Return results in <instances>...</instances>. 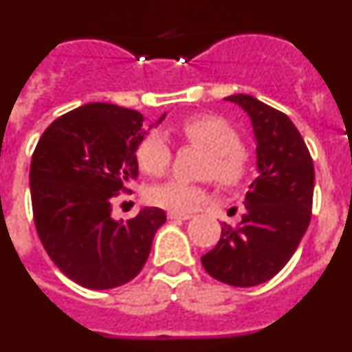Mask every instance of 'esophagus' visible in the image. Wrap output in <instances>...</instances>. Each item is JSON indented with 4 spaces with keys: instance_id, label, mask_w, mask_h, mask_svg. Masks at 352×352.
Segmentation results:
<instances>
[{
    "instance_id": "obj_1",
    "label": "esophagus",
    "mask_w": 352,
    "mask_h": 352,
    "mask_svg": "<svg viewBox=\"0 0 352 352\" xmlns=\"http://www.w3.org/2000/svg\"><path fill=\"white\" fill-rule=\"evenodd\" d=\"M167 217H169L170 220H190L194 214L190 213H178V211H169L167 213Z\"/></svg>"
}]
</instances>
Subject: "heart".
I'll use <instances>...</instances> for the list:
<instances>
[{
  "label": "heart",
  "instance_id": "1",
  "mask_svg": "<svg viewBox=\"0 0 352 352\" xmlns=\"http://www.w3.org/2000/svg\"><path fill=\"white\" fill-rule=\"evenodd\" d=\"M179 133L186 142L208 151L203 174L214 178L223 186H238L247 178L250 157L241 146L238 130L214 114H194L179 121ZM139 169L149 176H162L170 166L173 148L164 133L151 130L141 139L135 149ZM208 199V185L169 179L148 190V201L153 206L186 213L199 208Z\"/></svg>",
  "mask_w": 352,
  "mask_h": 352
}]
</instances>
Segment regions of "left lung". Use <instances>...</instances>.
<instances>
[{
  "instance_id": "1",
  "label": "left lung",
  "mask_w": 352,
  "mask_h": 352,
  "mask_svg": "<svg viewBox=\"0 0 352 352\" xmlns=\"http://www.w3.org/2000/svg\"><path fill=\"white\" fill-rule=\"evenodd\" d=\"M226 100L248 113L257 141V176L236 227L223 223L220 241L201 257L213 278L234 287L270 280L296 252L310 223L314 162L301 133L284 113L250 95Z\"/></svg>"
}]
</instances>
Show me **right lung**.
Here are the masks:
<instances>
[{
    "instance_id": "1",
    "label": "right lung",
    "mask_w": 352,
    "mask_h": 352,
    "mask_svg": "<svg viewBox=\"0 0 352 352\" xmlns=\"http://www.w3.org/2000/svg\"><path fill=\"white\" fill-rule=\"evenodd\" d=\"M142 121L132 109L86 104L52 121L33 151L36 232L52 263L82 287L113 289L135 278L166 222L160 208H142L126 222L111 217L114 199L138 179Z\"/></svg>"
}]
</instances>
